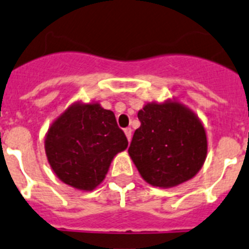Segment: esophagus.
Wrapping results in <instances>:
<instances>
[{"mask_svg": "<svg viewBox=\"0 0 249 249\" xmlns=\"http://www.w3.org/2000/svg\"><path fill=\"white\" fill-rule=\"evenodd\" d=\"M124 134H126V137H127V139H128V142H131V139H132V129L129 128H126L124 129Z\"/></svg>", "mask_w": 249, "mask_h": 249, "instance_id": "1", "label": "esophagus"}]
</instances>
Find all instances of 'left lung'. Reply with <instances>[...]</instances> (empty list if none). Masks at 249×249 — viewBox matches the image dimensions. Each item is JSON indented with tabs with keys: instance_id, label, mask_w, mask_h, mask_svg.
Listing matches in <instances>:
<instances>
[{
	"instance_id": "obj_1",
	"label": "left lung",
	"mask_w": 249,
	"mask_h": 249,
	"mask_svg": "<svg viewBox=\"0 0 249 249\" xmlns=\"http://www.w3.org/2000/svg\"><path fill=\"white\" fill-rule=\"evenodd\" d=\"M128 153L144 181L171 188L193 178L207 158L208 142L193 111L175 100L149 103L139 110Z\"/></svg>"
}]
</instances>
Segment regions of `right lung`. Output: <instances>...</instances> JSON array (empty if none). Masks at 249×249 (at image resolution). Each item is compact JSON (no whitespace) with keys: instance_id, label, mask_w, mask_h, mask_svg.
<instances>
[{"instance_id":"1","label":"right lung","mask_w":249,"mask_h":249,"mask_svg":"<svg viewBox=\"0 0 249 249\" xmlns=\"http://www.w3.org/2000/svg\"><path fill=\"white\" fill-rule=\"evenodd\" d=\"M128 146L115 113L98 103L71 105L45 138V153L56 176L80 191H93L105 178L116 154Z\"/></svg>"}]
</instances>
